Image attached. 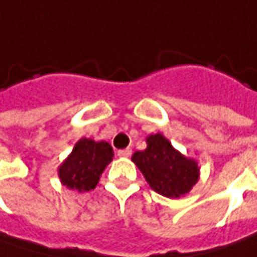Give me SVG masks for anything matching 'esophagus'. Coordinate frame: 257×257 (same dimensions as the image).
<instances>
[{
  "instance_id": "1",
  "label": "esophagus",
  "mask_w": 257,
  "mask_h": 257,
  "mask_svg": "<svg viewBox=\"0 0 257 257\" xmlns=\"http://www.w3.org/2000/svg\"><path fill=\"white\" fill-rule=\"evenodd\" d=\"M118 157H130L132 156V150L130 149H123V150H118L117 152Z\"/></svg>"
}]
</instances>
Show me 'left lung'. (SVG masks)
<instances>
[{"label":"left lung","instance_id":"left-lung-1","mask_svg":"<svg viewBox=\"0 0 257 257\" xmlns=\"http://www.w3.org/2000/svg\"><path fill=\"white\" fill-rule=\"evenodd\" d=\"M147 147L132 156L154 192L169 199L186 196L200 179L199 163L174 149L162 133L149 134Z\"/></svg>","mask_w":257,"mask_h":257}]
</instances>
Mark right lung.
Instances as JSON below:
<instances>
[{
    "instance_id": "1",
    "label": "right lung",
    "mask_w": 257,
    "mask_h": 257,
    "mask_svg": "<svg viewBox=\"0 0 257 257\" xmlns=\"http://www.w3.org/2000/svg\"><path fill=\"white\" fill-rule=\"evenodd\" d=\"M113 147L107 142L80 139L58 167V177L63 186L80 193L95 189L105 167L113 160Z\"/></svg>"
}]
</instances>
